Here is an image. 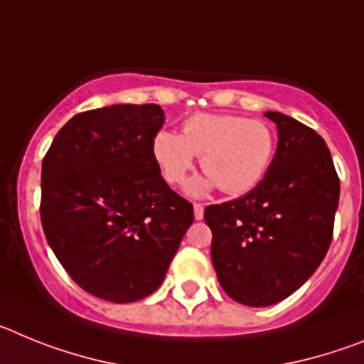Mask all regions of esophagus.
I'll list each match as a JSON object with an SVG mask.
<instances>
[{
	"mask_svg": "<svg viewBox=\"0 0 364 364\" xmlns=\"http://www.w3.org/2000/svg\"><path fill=\"white\" fill-rule=\"evenodd\" d=\"M193 213H195V220H202V218H204V205L202 204L193 205Z\"/></svg>",
	"mask_w": 364,
	"mask_h": 364,
	"instance_id": "esophagus-1",
	"label": "esophagus"
}]
</instances>
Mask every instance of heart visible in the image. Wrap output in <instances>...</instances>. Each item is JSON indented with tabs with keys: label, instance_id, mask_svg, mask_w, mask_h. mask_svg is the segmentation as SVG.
Wrapping results in <instances>:
<instances>
[{
	"label": "heart",
	"instance_id": "obj_1",
	"mask_svg": "<svg viewBox=\"0 0 364 364\" xmlns=\"http://www.w3.org/2000/svg\"><path fill=\"white\" fill-rule=\"evenodd\" d=\"M151 154L167 184L180 186L200 156L204 176L191 180V197H205L220 186L228 195L252 191L268 171L273 154V133L264 122L235 114H195L182 133L159 131Z\"/></svg>",
	"mask_w": 364,
	"mask_h": 364
}]
</instances>
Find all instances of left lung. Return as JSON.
<instances>
[{
	"label": "left lung",
	"mask_w": 364,
	"mask_h": 364,
	"mask_svg": "<svg viewBox=\"0 0 364 364\" xmlns=\"http://www.w3.org/2000/svg\"><path fill=\"white\" fill-rule=\"evenodd\" d=\"M277 151L255 189L208 205L211 260L222 290L246 306H272L299 290L326 255L339 205V178L314 129L268 111Z\"/></svg>",
	"instance_id": "obj_1"
}]
</instances>
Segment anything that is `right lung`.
<instances>
[{
	"instance_id": "right-lung-1",
	"label": "right lung",
	"mask_w": 364,
	"mask_h": 364,
	"mask_svg": "<svg viewBox=\"0 0 364 364\" xmlns=\"http://www.w3.org/2000/svg\"><path fill=\"white\" fill-rule=\"evenodd\" d=\"M166 114L109 105L70 118L41 164V224L70 279L95 297L134 302L166 279L193 205L151 154Z\"/></svg>"
}]
</instances>
